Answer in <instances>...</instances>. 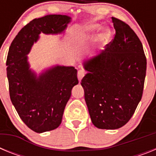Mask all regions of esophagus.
<instances>
[{
	"label": "esophagus",
	"instance_id": "obj_1",
	"mask_svg": "<svg viewBox=\"0 0 156 156\" xmlns=\"http://www.w3.org/2000/svg\"><path fill=\"white\" fill-rule=\"evenodd\" d=\"M84 74L85 73L83 70H79V71H78V74H77V75H78V79H79V81H80L81 80L83 79V77L84 76Z\"/></svg>",
	"mask_w": 156,
	"mask_h": 156
}]
</instances>
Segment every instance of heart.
Returning <instances> with one entry per match:
<instances>
[{"label":"heart","instance_id":"obj_1","mask_svg":"<svg viewBox=\"0 0 156 156\" xmlns=\"http://www.w3.org/2000/svg\"><path fill=\"white\" fill-rule=\"evenodd\" d=\"M101 29V26L98 23H91L80 27L76 34V39L79 42L93 39L95 34ZM111 30L108 27L103 28L97 36V41L101 45L105 44L108 41L111 37Z\"/></svg>","mask_w":156,"mask_h":156}]
</instances>
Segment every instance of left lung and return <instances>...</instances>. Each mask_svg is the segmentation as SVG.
Listing matches in <instances>:
<instances>
[{
	"mask_svg": "<svg viewBox=\"0 0 156 156\" xmlns=\"http://www.w3.org/2000/svg\"><path fill=\"white\" fill-rule=\"evenodd\" d=\"M115 35L107 48L83 62L81 80L91 122L99 129H116L134 113L142 97L146 58L133 30L112 17Z\"/></svg>",
	"mask_w": 156,
	"mask_h": 156,
	"instance_id": "1",
	"label": "left lung"
}]
</instances>
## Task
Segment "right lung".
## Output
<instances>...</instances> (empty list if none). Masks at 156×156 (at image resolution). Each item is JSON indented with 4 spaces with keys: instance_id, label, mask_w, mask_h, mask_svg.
<instances>
[{
    "instance_id": "add662e5",
    "label": "right lung",
    "mask_w": 156,
    "mask_h": 156,
    "mask_svg": "<svg viewBox=\"0 0 156 156\" xmlns=\"http://www.w3.org/2000/svg\"><path fill=\"white\" fill-rule=\"evenodd\" d=\"M71 21L66 15L34 19L19 32L9 48L6 66L11 101L25 124L37 133L58 127L72 89L79 81L73 66L54 65L37 73L30 68L28 55L41 33L62 34Z\"/></svg>"
}]
</instances>
